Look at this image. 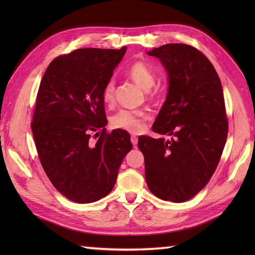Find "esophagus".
I'll return each mask as SVG.
<instances>
[{
  "label": "esophagus",
  "instance_id": "34e87169",
  "mask_svg": "<svg viewBox=\"0 0 255 255\" xmlns=\"http://www.w3.org/2000/svg\"><path fill=\"white\" fill-rule=\"evenodd\" d=\"M130 140H131V143L133 144V147H136L137 143H138V138L136 136H131Z\"/></svg>",
  "mask_w": 255,
  "mask_h": 255
}]
</instances>
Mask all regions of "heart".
I'll use <instances>...</instances> for the list:
<instances>
[{
    "label": "heart",
    "mask_w": 255,
    "mask_h": 255,
    "mask_svg": "<svg viewBox=\"0 0 255 255\" xmlns=\"http://www.w3.org/2000/svg\"><path fill=\"white\" fill-rule=\"evenodd\" d=\"M128 77L130 78L139 88L144 91H149L154 85L155 79L152 71L147 67V64L141 61H136L127 70ZM114 100V82L110 81L103 91V101L110 104ZM149 118L144 111H127L122 110L115 114L111 119L112 127L122 129L130 133H138L143 129L144 122Z\"/></svg>",
    "instance_id": "b5f03b06"
}]
</instances>
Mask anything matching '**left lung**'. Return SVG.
I'll return each instance as SVG.
<instances>
[{
  "label": "left lung",
  "instance_id": "left-lung-1",
  "mask_svg": "<svg viewBox=\"0 0 255 255\" xmlns=\"http://www.w3.org/2000/svg\"><path fill=\"white\" fill-rule=\"evenodd\" d=\"M147 55L158 58L167 73V95L152 131L140 136L145 182L156 197L183 203L206 186L217 167L228 134L220 79L196 48L166 44Z\"/></svg>",
  "mask_w": 255,
  "mask_h": 255
}]
</instances>
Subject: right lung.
<instances>
[{
    "mask_svg": "<svg viewBox=\"0 0 255 255\" xmlns=\"http://www.w3.org/2000/svg\"><path fill=\"white\" fill-rule=\"evenodd\" d=\"M122 49L83 48L53 60L42 77L32 117L38 156L52 185L79 204L107 196L132 144L122 129L107 133L103 91ZM93 133L99 137L90 140Z\"/></svg>",
    "mask_w": 255,
    "mask_h": 255,
    "instance_id": "add662e5",
    "label": "right lung"
}]
</instances>
